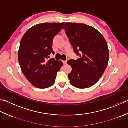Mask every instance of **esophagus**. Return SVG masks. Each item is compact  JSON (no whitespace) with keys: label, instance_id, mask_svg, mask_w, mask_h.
<instances>
[{"label":"esophagus","instance_id":"34e87169","mask_svg":"<svg viewBox=\"0 0 128 128\" xmlns=\"http://www.w3.org/2000/svg\"><path fill=\"white\" fill-rule=\"evenodd\" d=\"M62 62H63V64H64V65L67 64V61H66V60H64Z\"/></svg>","mask_w":128,"mask_h":128}]
</instances>
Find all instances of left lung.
<instances>
[{
  "label": "left lung",
  "mask_w": 128,
  "mask_h": 128,
  "mask_svg": "<svg viewBox=\"0 0 128 128\" xmlns=\"http://www.w3.org/2000/svg\"><path fill=\"white\" fill-rule=\"evenodd\" d=\"M62 29L75 53L80 56L76 60L68 61L72 68L68 74L70 82L79 89L91 87L102 76L108 64L109 51L106 39L96 29L85 24L66 22Z\"/></svg>",
  "instance_id": "obj_1"
}]
</instances>
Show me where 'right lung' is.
Segmentation results:
<instances>
[{"label":"right lung","mask_w":128,"mask_h":128,"mask_svg":"<svg viewBox=\"0 0 128 128\" xmlns=\"http://www.w3.org/2000/svg\"><path fill=\"white\" fill-rule=\"evenodd\" d=\"M64 22L42 23L28 30L20 43L18 61L25 76L34 86L47 88L53 85L56 73L63 65L62 60L50 59L54 54L52 44Z\"/></svg>","instance_id":"obj_1"}]
</instances>
